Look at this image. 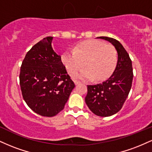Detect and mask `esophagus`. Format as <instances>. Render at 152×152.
<instances>
[{
    "mask_svg": "<svg viewBox=\"0 0 152 152\" xmlns=\"http://www.w3.org/2000/svg\"><path fill=\"white\" fill-rule=\"evenodd\" d=\"M74 83L76 85H78V84H80V83H81V82H80L79 81H74Z\"/></svg>",
    "mask_w": 152,
    "mask_h": 152,
    "instance_id": "obj_1",
    "label": "esophagus"
}]
</instances>
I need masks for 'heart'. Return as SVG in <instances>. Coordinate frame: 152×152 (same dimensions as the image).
Wrapping results in <instances>:
<instances>
[{
    "label": "heart",
    "instance_id": "obj_1",
    "mask_svg": "<svg viewBox=\"0 0 152 152\" xmlns=\"http://www.w3.org/2000/svg\"><path fill=\"white\" fill-rule=\"evenodd\" d=\"M61 60L66 70L72 74L83 66L85 69L74 74V77L87 80L103 81L111 76L117 65L118 54L111 45L96 40L78 43L74 50L62 55Z\"/></svg>",
    "mask_w": 152,
    "mask_h": 152
}]
</instances>
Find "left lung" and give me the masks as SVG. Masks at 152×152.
<instances>
[{
  "instance_id": "left-lung-1",
  "label": "left lung",
  "mask_w": 152,
  "mask_h": 152,
  "mask_svg": "<svg viewBox=\"0 0 152 152\" xmlns=\"http://www.w3.org/2000/svg\"><path fill=\"white\" fill-rule=\"evenodd\" d=\"M98 38L109 41L115 47L118 53L117 65L106 81L87 86L85 102L94 114L106 117L117 113L123 106L132 88L133 69L129 53L119 41L106 36Z\"/></svg>"
}]
</instances>
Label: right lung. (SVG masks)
Returning a JSON list of instances; mask_svg holds the SVG:
<instances>
[{
    "label": "right lung",
    "instance_id": "obj_1",
    "mask_svg": "<svg viewBox=\"0 0 152 152\" xmlns=\"http://www.w3.org/2000/svg\"><path fill=\"white\" fill-rule=\"evenodd\" d=\"M52 36L44 38L26 53L19 76L23 98L36 114L51 117L64 109L75 87L61 56L51 46Z\"/></svg>",
    "mask_w": 152,
    "mask_h": 152
}]
</instances>
